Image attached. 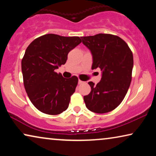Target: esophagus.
<instances>
[{
  "mask_svg": "<svg viewBox=\"0 0 156 156\" xmlns=\"http://www.w3.org/2000/svg\"><path fill=\"white\" fill-rule=\"evenodd\" d=\"M83 83H84V82H83V81H81V80H79L78 81V84H83Z\"/></svg>",
  "mask_w": 156,
  "mask_h": 156,
  "instance_id": "34e87169",
  "label": "esophagus"
}]
</instances>
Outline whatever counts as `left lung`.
<instances>
[{
	"mask_svg": "<svg viewBox=\"0 0 156 156\" xmlns=\"http://www.w3.org/2000/svg\"><path fill=\"white\" fill-rule=\"evenodd\" d=\"M82 43L91 51V69L99 68L101 81L89 82L91 91L84 96L87 108L97 114L112 112L121 103L131 84L133 57L124 40L116 35L99 33L82 37Z\"/></svg>",
	"mask_w": 156,
	"mask_h": 156,
	"instance_id": "8db88e82",
	"label": "left lung"
}]
</instances>
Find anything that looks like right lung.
Segmentation results:
<instances>
[{"mask_svg":"<svg viewBox=\"0 0 156 156\" xmlns=\"http://www.w3.org/2000/svg\"><path fill=\"white\" fill-rule=\"evenodd\" d=\"M81 42L79 37L47 34L27 48L21 62L23 83L32 104L41 112L57 115L69 106L78 78H64L55 70L65 65L68 53Z\"/></svg>","mask_w":156,"mask_h":156,"instance_id":"right-lung-1","label":"right lung"}]
</instances>
